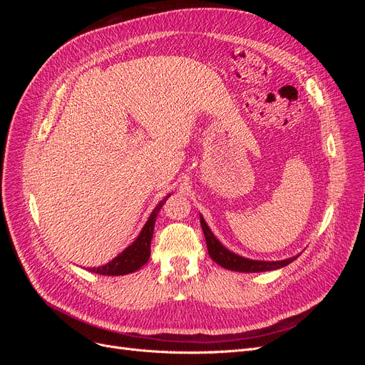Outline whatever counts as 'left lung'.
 Wrapping results in <instances>:
<instances>
[{
	"label": "left lung",
	"instance_id": "8db88e82",
	"mask_svg": "<svg viewBox=\"0 0 365 365\" xmlns=\"http://www.w3.org/2000/svg\"><path fill=\"white\" fill-rule=\"evenodd\" d=\"M201 219V227L204 231L205 236V242H207V250L210 257H212L217 264L220 267L230 269V271H237V272H264V271H274V269H280L286 264H289L291 262H294L298 256L284 259V260H252V259H247L242 257L239 254L230 251L228 248H225L220 242L217 240V237L212 233V230L207 225L205 219L202 217V215H200Z\"/></svg>",
	"mask_w": 365,
	"mask_h": 365
}]
</instances>
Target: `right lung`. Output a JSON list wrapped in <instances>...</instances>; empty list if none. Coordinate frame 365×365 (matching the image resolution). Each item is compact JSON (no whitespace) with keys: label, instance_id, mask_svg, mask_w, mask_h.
<instances>
[{"label":"right lung","instance_id":"obj_1","mask_svg":"<svg viewBox=\"0 0 365 365\" xmlns=\"http://www.w3.org/2000/svg\"><path fill=\"white\" fill-rule=\"evenodd\" d=\"M169 196L170 193L165 197H163V200L158 202V205L152 210V213L146 220L145 227L141 228L137 239L132 242L128 248H125L117 257L103 264V267L88 268V271L101 274V275H125L140 269L143 264L148 263L150 257V240L153 236V228H155V220L161 207L164 205L165 201H168Z\"/></svg>","mask_w":365,"mask_h":365}]
</instances>
